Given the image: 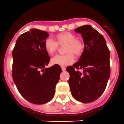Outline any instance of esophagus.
Segmentation results:
<instances>
[{
  "label": "esophagus",
  "instance_id": "esophagus-1",
  "mask_svg": "<svg viewBox=\"0 0 124 124\" xmlns=\"http://www.w3.org/2000/svg\"><path fill=\"white\" fill-rule=\"evenodd\" d=\"M62 71H65V70H66V67H63V66H62Z\"/></svg>",
  "mask_w": 124,
  "mask_h": 124
}]
</instances>
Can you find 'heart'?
Here are the masks:
<instances>
[{
    "label": "heart",
    "instance_id": "1",
    "mask_svg": "<svg viewBox=\"0 0 124 124\" xmlns=\"http://www.w3.org/2000/svg\"><path fill=\"white\" fill-rule=\"evenodd\" d=\"M56 40L52 38L46 39L44 43L45 49L47 54L52 55L56 52L58 44H66L65 52L67 54L62 55H57L51 59V64L53 65H59L61 66H67L73 63L75 60L74 54L76 55H79L82 53L84 45L81 40L77 39L75 34L69 31H64L56 36Z\"/></svg>",
    "mask_w": 124,
    "mask_h": 124
}]
</instances>
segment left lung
<instances>
[{
    "label": "left lung",
    "mask_w": 124,
    "mask_h": 124,
    "mask_svg": "<svg viewBox=\"0 0 124 124\" xmlns=\"http://www.w3.org/2000/svg\"><path fill=\"white\" fill-rule=\"evenodd\" d=\"M75 31L81 34L84 49L78 62L66 69L69 84L76 100L88 103L99 99L106 87L110 75V52L104 37L91 25L79 27Z\"/></svg>",
    "instance_id": "left-lung-1"
}]
</instances>
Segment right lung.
Segmentation results:
<instances>
[{
  "label": "right lung",
  "mask_w": 124,
  "mask_h": 124,
  "mask_svg": "<svg viewBox=\"0 0 124 124\" xmlns=\"http://www.w3.org/2000/svg\"><path fill=\"white\" fill-rule=\"evenodd\" d=\"M49 34L32 29L18 37L13 51L12 78L19 93L31 103L42 104L53 98L62 69L49 68L50 58L44 43Z\"/></svg>",
  "instance_id": "obj_1"
}]
</instances>
